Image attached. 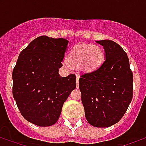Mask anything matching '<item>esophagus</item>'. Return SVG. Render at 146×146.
Wrapping results in <instances>:
<instances>
[{
	"label": "esophagus",
	"instance_id": "obj_1",
	"mask_svg": "<svg viewBox=\"0 0 146 146\" xmlns=\"http://www.w3.org/2000/svg\"><path fill=\"white\" fill-rule=\"evenodd\" d=\"M76 88H79V76H76Z\"/></svg>",
	"mask_w": 146,
	"mask_h": 146
}]
</instances>
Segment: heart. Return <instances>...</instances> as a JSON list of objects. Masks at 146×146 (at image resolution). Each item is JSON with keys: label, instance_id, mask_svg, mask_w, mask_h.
Wrapping results in <instances>:
<instances>
[{"label": "heart", "instance_id": "heart-1", "mask_svg": "<svg viewBox=\"0 0 146 146\" xmlns=\"http://www.w3.org/2000/svg\"><path fill=\"white\" fill-rule=\"evenodd\" d=\"M104 57L103 51L97 45H80L73 49L68 56V62L73 66L88 70H94L101 64Z\"/></svg>", "mask_w": 146, "mask_h": 146}]
</instances>
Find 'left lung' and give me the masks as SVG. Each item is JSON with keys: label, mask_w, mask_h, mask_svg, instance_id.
I'll list each match as a JSON object with an SVG mask.
<instances>
[{"label": "left lung", "mask_w": 146, "mask_h": 146, "mask_svg": "<svg viewBox=\"0 0 146 146\" xmlns=\"http://www.w3.org/2000/svg\"><path fill=\"white\" fill-rule=\"evenodd\" d=\"M106 59L98 69L79 79L86 119L94 127H107L121 119L133 97V73L127 54L116 42L97 40Z\"/></svg>", "instance_id": "8db88e82"}]
</instances>
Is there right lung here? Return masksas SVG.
<instances>
[{
    "mask_svg": "<svg viewBox=\"0 0 146 146\" xmlns=\"http://www.w3.org/2000/svg\"><path fill=\"white\" fill-rule=\"evenodd\" d=\"M69 41L40 36L21 51L12 72V94L22 116L40 127L54 124L76 88V76L62 77L58 68Z\"/></svg>",
    "mask_w": 146,
    "mask_h": 146,
    "instance_id": "1",
    "label": "right lung"
}]
</instances>
